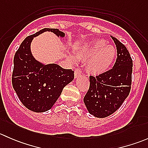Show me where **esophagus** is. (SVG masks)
I'll return each mask as SVG.
<instances>
[{
	"label": "esophagus",
	"mask_w": 148,
	"mask_h": 148,
	"mask_svg": "<svg viewBox=\"0 0 148 148\" xmlns=\"http://www.w3.org/2000/svg\"><path fill=\"white\" fill-rule=\"evenodd\" d=\"M82 75V71L80 69H76L74 70V77L75 79H78Z\"/></svg>",
	"instance_id": "34e87169"
}]
</instances>
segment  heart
Masks as SVG:
<instances>
[{"instance_id": "heart-1", "label": "heart", "mask_w": 148, "mask_h": 148, "mask_svg": "<svg viewBox=\"0 0 148 148\" xmlns=\"http://www.w3.org/2000/svg\"><path fill=\"white\" fill-rule=\"evenodd\" d=\"M117 54L115 48L111 44H106L104 40L98 39L86 46L77 53L78 59L87 61V69L92 74H101L107 71L114 62ZM69 60L75 62L74 56H68Z\"/></svg>"}]
</instances>
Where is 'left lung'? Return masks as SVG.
<instances>
[{
	"label": "left lung",
	"instance_id": "1",
	"mask_svg": "<svg viewBox=\"0 0 148 148\" xmlns=\"http://www.w3.org/2000/svg\"><path fill=\"white\" fill-rule=\"evenodd\" d=\"M117 47V58L112 69L89 77V90L84 97L88 112L99 118L117 111L129 95L132 84V60L127 48L111 36Z\"/></svg>",
	"mask_w": 148,
	"mask_h": 148
}]
</instances>
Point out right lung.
Segmentation results:
<instances>
[{"label": "right lung", "mask_w": 148, "mask_h": 148, "mask_svg": "<svg viewBox=\"0 0 148 148\" xmlns=\"http://www.w3.org/2000/svg\"><path fill=\"white\" fill-rule=\"evenodd\" d=\"M46 31H51L61 38L65 36L64 33L57 28L40 30L23 40L13 59V89L22 104L35 112L50 110L60 97L64 87L74 77L71 69H65L56 64H44L32 55L31 41L34 37Z\"/></svg>", "instance_id": "add662e5"}]
</instances>
